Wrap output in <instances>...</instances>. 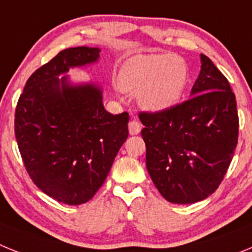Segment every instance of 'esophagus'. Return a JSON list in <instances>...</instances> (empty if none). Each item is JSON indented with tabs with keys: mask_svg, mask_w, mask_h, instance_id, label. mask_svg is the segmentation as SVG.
Masks as SVG:
<instances>
[{
	"mask_svg": "<svg viewBox=\"0 0 252 252\" xmlns=\"http://www.w3.org/2000/svg\"><path fill=\"white\" fill-rule=\"evenodd\" d=\"M141 128V124L137 120L133 119L128 122V132H130V135H137V133H140Z\"/></svg>",
	"mask_w": 252,
	"mask_h": 252,
	"instance_id": "obj_1",
	"label": "esophagus"
}]
</instances>
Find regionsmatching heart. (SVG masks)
Listing matches in <instances>:
<instances>
[{
	"label": "heart",
	"mask_w": 252,
	"mask_h": 252,
	"mask_svg": "<svg viewBox=\"0 0 252 252\" xmlns=\"http://www.w3.org/2000/svg\"><path fill=\"white\" fill-rule=\"evenodd\" d=\"M189 82L187 62L173 54H137L120 68L116 86L121 92L137 94L142 110L160 113L179 103Z\"/></svg>",
	"instance_id": "heart-1"
}]
</instances>
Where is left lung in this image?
Instances as JSON below:
<instances>
[{
	"instance_id": "1",
	"label": "left lung",
	"mask_w": 252,
	"mask_h": 252,
	"mask_svg": "<svg viewBox=\"0 0 252 252\" xmlns=\"http://www.w3.org/2000/svg\"><path fill=\"white\" fill-rule=\"evenodd\" d=\"M190 98L160 113H140L146 168L168 202L203 201L221 184L239 137L236 97L228 81L201 54Z\"/></svg>"
}]
</instances>
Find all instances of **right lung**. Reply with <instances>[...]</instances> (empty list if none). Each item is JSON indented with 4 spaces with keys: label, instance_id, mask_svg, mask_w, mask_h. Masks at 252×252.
Wrapping results in <instances>:
<instances>
[{
    "label": "right lung",
    "instance_id": "add662e5",
    "mask_svg": "<svg viewBox=\"0 0 252 252\" xmlns=\"http://www.w3.org/2000/svg\"><path fill=\"white\" fill-rule=\"evenodd\" d=\"M99 53L88 46L60 51L29 78L15 112V136L29 175L45 194L69 206L93 198L128 136L127 112H107L101 87L74 84L65 75L97 63Z\"/></svg>",
    "mask_w": 252,
    "mask_h": 252
}]
</instances>
